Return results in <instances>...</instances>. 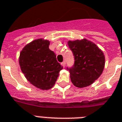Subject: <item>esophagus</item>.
I'll return each instance as SVG.
<instances>
[{
  "instance_id": "34e87169",
  "label": "esophagus",
  "mask_w": 122,
  "mask_h": 122,
  "mask_svg": "<svg viewBox=\"0 0 122 122\" xmlns=\"http://www.w3.org/2000/svg\"><path fill=\"white\" fill-rule=\"evenodd\" d=\"M65 64H66V62H65V61H63V62H62V63H61V65H62L63 67H65Z\"/></svg>"
}]
</instances>
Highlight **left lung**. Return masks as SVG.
Here are the masks:
<instances>
[{"label": "left lung", "mask_w": 122, "mask_h": 122, "mask_svg": "<svg viewBox=\"0 0 122 122\" xmlns=\"http://www.w3.org/2000/svg\"><path fill=\"white\" fill-rule=\"evenodd\" d=\"M67 44L75 59L73 67L68 69L71 81L78 88L92 85L103 72L105 63L103 52L86 39L68 41Z\"/></svg>", "instance_id": "8db88e82"}]
</instances>
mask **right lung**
I'll return each instance as SVG.
<instances>
[{
    "label": "right lung",
    "instance_id": "1",
    "mask_svg": "<svg viewBox=\"0 0 122 122\" xmlns=\"http://www.w3.org/2000/svg\"><path fill=\"white\" fill-rule=\"evenodd\" d=\"M50 41L36 39L21 50L19 62L26 79L37 88L49 90L55 85L63 67L49 49Z\"/></svg>",
    "mask_w": 122,
    "mask_h": 122
}]
</instances>
